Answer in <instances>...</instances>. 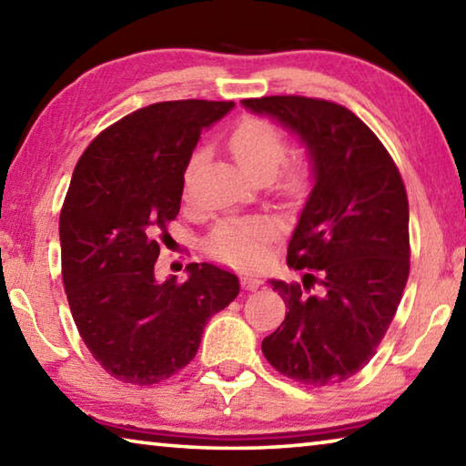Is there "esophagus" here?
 Wrapping results in <instances>:
<instances>
[{"mask_svg": "<svg viewBox=\"0 0 466 466\" xmlns=\"http://www.w3.org/2000/svg\"><path fill=\"white\" fill-rule=\"evenodd\" d=\"M258 286H261V279H258L257 275H252V273H244L242 275V288L244 289L255 291V289H258Z\"/></svg>", "mask_w": 466, "mask_h": 466, "instance_id": "esophagus-1", "label": "esophagus"}]
</instances>
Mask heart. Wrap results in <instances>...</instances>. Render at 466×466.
<instances>
[{"label":"heart","mask_w":466,"mask_h":466,"mask_svg":"<svg viewBox=\"0 0 466 466\" xmlns=\"http://www.w3.org/2000/svg\"><path fill=\"white\" fill-rule=\"evenodd\" d=\"M230 149L240 168L252 178L269 180L278 172L286 156V137L275 125L261 119L238 121L232 129ZM203 160V152H195L185 172V187L191 180L195 168ZM298 172L289 175V185H298ZM273 228L265 219H232L219 224L208 242L211 255L230 265H250L261 261L265 242L271 238Z\"/></svg>","instance_id":"heart-1"}]
</instances>
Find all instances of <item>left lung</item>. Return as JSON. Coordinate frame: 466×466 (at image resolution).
Segmentation results:
<instances>
[{"label": "left lung", "mask_w": 466, "mask_h": 466, "mask_svg": "<svg viewBox=\"0 0 466 466\" xmlns=\"http://www.w3.org/2000/svg\"><path fill=\"white\" fill-rule=\"evenodd\" d=\"M242 106L294 133L312 177L288 247V265L304 269L302 286L269 279L288 312L261 350L298 382H343L374 356L409 278L403 178L380 139L341 105L265 96Z\"/></svg>", "instance_id": "8db88e82"}]
</instances>
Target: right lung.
I'll use <instances>...</instances> for the list:
<instances>
[{
  "instance_id": "add662e5",
  "label": "right lung",
  "mask_w": 466,
  "mask_h": 466,
  "mask_svg": "<svg viewBox=\"0 0 466 466\" xmlns=\"http://www.w3.org/2000/svg\"><path fill=\"white\" fill-rule=\"evenodd\" d=\"M234 102H156L110 125L74 170L59 218L67 302L94 360L116 380L149 386L195 358L216 312L238 296L234 273L187 265L157 279V236L180 209L201 133Z\"/></svg>"
}]
</instances>
